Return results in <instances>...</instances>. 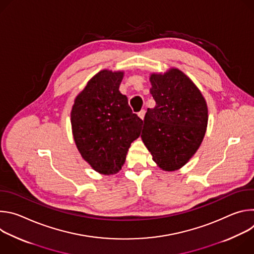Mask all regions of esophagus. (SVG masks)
I'll return each instance as SVG.
<instances>
[{
  "instance_id": "34e87169",
  "label": "esophagus",
  "mask_w": 254,
  "mask_h": 254,
  "mask_svg": "<svg viewBox=\"0 0 254 254\" xmlns=\"http://www.w3.org/2000/svg\"><path fill=\"white\" fill-rule=\"evenodd\" d=\"M138 117L141 119V120H143V118H144V115H146V111H144V110H141L138 114Z\"/></svg>"
}]
</instances>
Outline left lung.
Listing matches in <instances>:
<instances>
[{"label":"left lung","instance_id":"left-lung-1","mask_svg":"<svg viewBox=\"0 0 254 254\" xmlns=\"http://www.w3.org/2000/svg\"><path fill=\"white\" fill-rule=\"evenodd\" d=\"M156 106L144 116L141 138L153 160L165 171L183 167L199 149L206 132V101L179 69L151 75Z\"/></svg>","mask_w":254,"mask_h":254}]
</instances>
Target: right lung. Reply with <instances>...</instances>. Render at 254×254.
<instances>
[{
  "instance_id": "add662e5",
  "label": "right lung",
  "mask_w": 254,
  "mask_h": 254,
  "mask_svg": "<svg viewBox=\"0 0 254 254\" xmlns=\"http://www.w3.org/2000/svg\"><path fill=\"white\" fill-rule=\"evenodd\" d=\"M123 76L121 71L98 72L75 98L71 111L72 132L79 153L104 175L122 169L143 124L119 90Z\"/></svg>"
}]
</instances>
